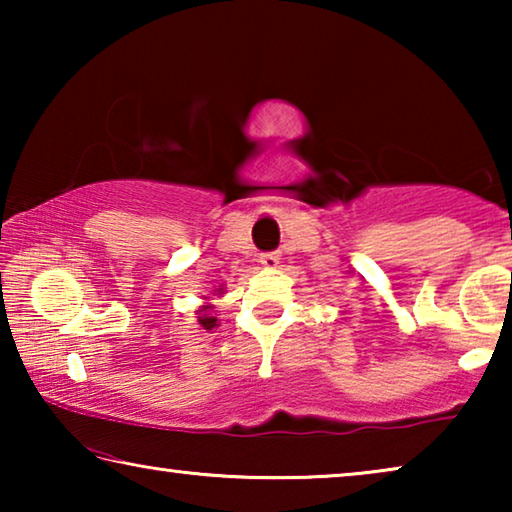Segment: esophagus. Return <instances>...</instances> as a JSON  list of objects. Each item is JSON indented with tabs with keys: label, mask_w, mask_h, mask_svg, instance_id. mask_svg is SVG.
Returning <instances> with one entry per match:
<instances>
[{
	"label": "esophagus",
	"mask_w": 512,
	"mask_h": 512,
	"mask_svg": "<svg viewBox=\"0 0 512 512\" xmlns=\"http://www.w3.org/2000/svg\"><path fill=\"white\" fill-rule=\"evenodd\" d=\"M259 262H262L266 268H273L277 266V262H280V253H262V257H259Z\"/></svg>",
	"instance_id": "obj_1"
}]
</instances>
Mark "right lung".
<instances>
[{"label":"right lung","mask_w":512,"mask_h":512,"mask_svg":"<svg viewBox=\"0 0 512 512\" xmlns=\"http://www.w3.org/2000/svg\"><path fill=\"white\" fill-rule=\"evenodd\" d=\"M207 309H210V307H205V309H203L205 314H201V318H198V323H201L205 329H212V327L216 325V318L207 314Z\"/></svg>","instance_id":"obj_1"}]
</instances>
